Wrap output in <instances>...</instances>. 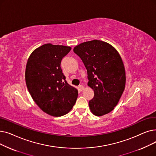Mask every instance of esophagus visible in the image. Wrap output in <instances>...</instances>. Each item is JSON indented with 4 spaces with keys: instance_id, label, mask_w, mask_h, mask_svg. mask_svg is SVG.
Segmentation results:
<instances>
[{
    "instance_id": "obj_1",
    "label": "esophagus",
    "mask_w": 156,
    "mask_h": 156,
    "mask_svg": "<svg viewBox=\"0 0 156 156\" xmlns=\"http://www.w3.org/2000/svg\"><path fill=\"white\" fill-rule=\"evenodd\" d=\"M79 90H80V91H83V90H84V87L83 85H80V86H79Z\"/></svg>"
}]
</instances>
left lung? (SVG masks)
Instances as JSON below:
<instances>
[{"instance_id":"1","label":"left lung","mask_w":156,"mask_h":156,"mask_svg":"<svg viewBox=\"0 0 156 156\" xmlns=\"http://www.w3.org/2000/svg\"><path fill=\"white\" fill-rule=\"evenodd\" d=\"M73 52L82 60L87 72V85L94 91L89 101L91 112L101 116L117 105L124 90L125 69L121 56L110 44L99 40L80 44Z\"/></svg>"}]
</instances>
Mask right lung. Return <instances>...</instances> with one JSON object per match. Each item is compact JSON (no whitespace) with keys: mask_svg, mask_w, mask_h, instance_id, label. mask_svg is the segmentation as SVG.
<instances>
[{"mask_svg":"<svg viewBox=\"0 0 156 156\" xmlns=\"http://www.w3.org/2000/svg\"><path fill=\"white\" fill-rule=\"evenodd\" d=\"M70 50L69 46L46 44L35 49L27 61L28 90L40 108L52 116L69 112L77 98L78 91L66 82L60 66Z\"/></svg>","mask_w":156,"mask_h":156,"instance_id":"right-lung-1","label":"right lung"}]
</instances>
